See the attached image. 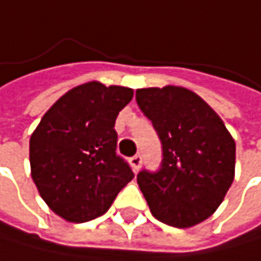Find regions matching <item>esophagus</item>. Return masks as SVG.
<instances>
[{
  "instance_id": "1",
  "label": "esophagus",
  "mask_w": 261,
  "mask_h": 261,
  "mask_svg": "<svg viewBox=\"0 0 261 261\" xmlns=\"http://www.w3.org/2000/svg\"><path fill=\"white\" fill-rule=\"evenodd\" d=\"M129 164H132V167H133L135 172H138L139 167H141V164H142V156H141V155L132 156V158H129Z\"/></svg>"
}]
</instances>
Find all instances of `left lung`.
Listing matches in <instances>:
<instances>
[{
  "label": "left lung",
  "instance_id": "left-lung-1",
  "mask_svg": "<svg viewBox=\"0 0 261 261\" xmlns=\"http://www.w3.org/2000/svg\"><path fill=\"white\" fill-rule=\"evenodd\" d=\"M136 101L163 145L156 172L141 170L138 185L152 215L172 227L212 216L235 177V141L221 117L185 87H147Z\"/></svg>",
  "mask_w": 261,
  "mask_h": 261
}]
</instances>
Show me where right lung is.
I'll return each instance as SVG.
<instances>
[{
  "label": "right lung",
  "mask_w": 261,
  "mask_h": 261,
  "mask_svg": "<svg viewBox=\"0 0 261 261\" xmlns=\"http://www.w3.org/2000/svg\"><path fill=\"white\" fill-rule=\"evenodd\" d=\"M133 89L91 81L64 94L29 139L31 177L40 197L68 222L92 221L135 174L116 153V119Z\"/></svg>",
  "instance_id": "1"
}]
</instances>
